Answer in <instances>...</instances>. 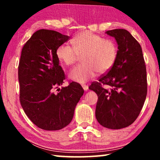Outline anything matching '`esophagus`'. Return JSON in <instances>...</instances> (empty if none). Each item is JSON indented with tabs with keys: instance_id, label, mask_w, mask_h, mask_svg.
Listing matches in <instances>:
<instances>
[{
	"instance_id": "esophagus-1",
	"label": "esophagus",
	"mask_w": 160,
	"mask_h": 160,
	"mask_svg": "<svg viewBox=\"0 0 160 160\" xmlns=\"http://www.w3.org/2000/svg\"><path fill=\"white\" fill-rule=\"evenodd\" d=\"M82 88H83L84 90H85V91H88V86L87 85H85V84H84V85H82Z\"/></svg>"
}]
</instances>
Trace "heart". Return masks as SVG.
I'll list each match as a JSON object with an SVG mask.
<instances>
[{"label":"heart","instance_id":"heart-1","mask_svg":"<svg viewBox=\"0 0 160 160\" xmlns=\"http://www.w3.org/2000/svg\"><path fill=\"white\" fill-rule=\"evenodd\" d=\"M72 47L61 44L56 49V56L66 66H71L82 56V64L69 72L70 79L84 83L99 73H104L113 66L118 56V47L112 39H104L90 31H84L72 38Z\"/></svg>","mask_w":160,"mask_h":160}]
</instances>
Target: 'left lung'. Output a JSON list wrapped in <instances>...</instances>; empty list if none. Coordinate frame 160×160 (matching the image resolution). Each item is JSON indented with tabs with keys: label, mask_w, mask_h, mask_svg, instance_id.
I'll use <instances>...</instances> for the list:
<instances>
[{
	"label": "left lung",
	"mask_w": 160,
	"mask_h": 160,
	"mask_svg": "<svg viewBox=\"0 0 160 160\" xmlns=\"http://www.w3.org/2000/svg\"><path fill=\"white\" fill-rule=\"evenodd\" d=\"M106 33L117 42V59L89 89L98 96V122L105 128L121 129L131 125L140 114L147 96V72L142 48L128 31L116 29Z\"/></svg>",
	"instance_id": "obj_1"
}]
</instances>
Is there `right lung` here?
<instances>
[{
	"label": "right lung",
	"instance_id": "obj_1",
	"mask_svg": "<svg viewBox=\"0 0 160 160\" xmlns=\"http://www.w3.org/2000/svg\"><path fill=\"white\" fill-rule=\"evenodd\" d=\"M69 39L56 31L42 29L35 32L22 48L18 66L21 106L32 122L46 131L68 125L84 93L75 82L53 92L66 79L56 49Z\"/></svg>",
	"mask_w": 160,
	"mask_h": 160
}]
</instances>
